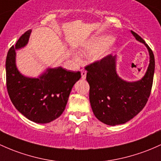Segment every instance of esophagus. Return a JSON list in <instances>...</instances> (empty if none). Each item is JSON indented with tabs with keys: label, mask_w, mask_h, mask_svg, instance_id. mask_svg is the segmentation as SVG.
<instances>
[{
	"label": "esophagus",
	"mask_w": 161,
	"mask_h": 161,
	"mask_svg": "<svg viewBox=\"0 0 161 161\" xmlns=\"http://www.w3.org/2000/svg\"><path fill=\"white\" fill-rule=\"evenodd\" d=\"M81 74H82V79H85L86 78V71H85L84 69L81 70Z\"/></svg>",
	"instance_id": "34e87169"
}]
</instances>
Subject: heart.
<instances>
[{"label": "heart", "mask_w": 161, "mask_h": 161, "mask_svg": "<svg viewBox=\"0 0 161 161\" xmlns=\"http://www.w3.org/2000/svg\"><path fill=\"white\" fill-rule=\"evenodd\" d=\"M114 42V37L111 35H102L92 39L84 45L82 52L86 53H92L102 50L100 56H105L110 52L109 46Z\"/></svg>", "instance_id": "b5f03b06"}]
</instances>
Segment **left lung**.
<instances>
[{"instance_id": "left-lung-1", "label": "left lung", "mask_w": 161, "mask_h": 161, "mask_svg": "<svg viewBox=\"0 0 161 161\" xmlns=\"http://www.w3.org/2000/svg\"><path fill=\"white\" fill-rule=\"evenodd\" d=\"M131 33L148 49L150 63L144 76L137 82L123 80L116 72V56L108 55L86 66L89 84V101L95 116L100 121L114 126L125 124L144 108L153 85L154 56L138 34Z\"/></svg>"}]
</instances>
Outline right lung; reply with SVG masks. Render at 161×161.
Listing matches in <instances>:
<instances>
[{
  "label": "right lung",
  "instance_id": "add662e5",
  "mask_svg": "<svg viewBox=\"0 0 161 161\" xmlns=\"http://www.w3.org/2000/svg\"><path fill=\"white\" fill-rule=\"evenodd\" d=\"M31 31L19 38L9 49L6 59V83L9 96L23 115L36 123L46 124L63 114L80 72L67 71L62 67L48 69L39 78L23 75L16 66V49L25 47Z\"/></svg>",
  "mask_w": 161,
  "mask_h": 161
}]
</instances>
